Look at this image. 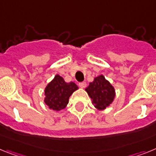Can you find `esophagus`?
<instances>
[{
	"label": "esophagus",
	"instance_id": "esophagus-1",
	"mask_svg": "<svg viewBox=\"0 0 156 156\" xmlns=\"http://www.w3.org/2000/svg\"><path fill=\"white\" fill-rule=\"evenodd\" d=\"M78 86H79V87L81 88H85L86 86V82H80L79 84H78Z\"/></svg>",
	"mask_w": 156,
	"mask_h": 156
}]
</instances>
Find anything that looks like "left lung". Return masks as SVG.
Instances as JSON below:
<instances>
[{
	"instance_id": "left-lung-1",
	"label": "left lung",
	"mask_w": 156,
	"mask_h": 156,
	"mask_svg": "<svg viewBox=\"0 0 156 156\" xmlns=\"http://www.w3.org/2000/svg\"><path fill=\"white\" fill-rule=\"evenodd\" d=\"M93 104L97 110H104L113 102L115 97V91L112 84L105 79L104 75L95 78L86 89Z\"/></svg>"
}]
</instances>
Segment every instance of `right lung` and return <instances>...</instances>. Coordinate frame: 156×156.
Segmentation results:
<instances>
[{"instance_id": "add662e5", "label": "right lung", "mask_w": 156, "mask_h": 156, "mask_svg": "<svg viewBox=\"0 0 156 156\" xmlns=\"http://www.w3.org/2000/svg\"><path fill=\"white\" fill-rule=\"evenodd\" d=\"M78 89L74 82H66L61 76L56 74L44 89V103L50 109L60 111L66 108L69 97Z\"/></svg>"}]
</instances>
